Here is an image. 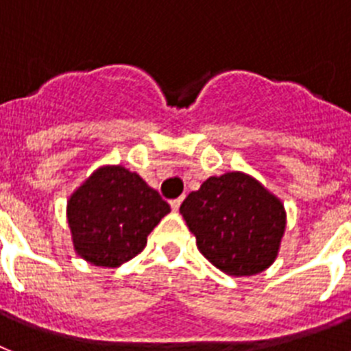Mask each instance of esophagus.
Listing matches in <instances>:
<instances>
[{
  "label": "esophagus",
  "instance_id": "obj_1",
  "mask_svg": "<svg viewBox=\"0 0 351 351\" xmlns=\"http://www.w3.org/2000/svg\"><path fill=\"white\" fill-rule=\"evenodd\" d=\"M182 202H184V198H176V199H171L169 205L171 208H173V212H178V208H180Z\"/></svg>",
  "mask_w": 351,
  "mask_h": 351
}]
</instances>
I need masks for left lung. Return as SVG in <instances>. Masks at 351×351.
Segmentation results:
<instances>
[{
    "mask_svg": "<svg viewBox=\"0 0 351 351\" xmlns=\"http://www.w3.org/2000/svg\"><path fill=\"white\" fill-rule=\"evenodd\" d=\"M202 255L230 276H252L275 262L287 214L280 198L252 175L210 176L180 205Z\"/></svg>",
    "mask_w": 351,
    "mask_h": 351,
    "instance_id": "1",
    "label": "left lung"
}]
</instances>
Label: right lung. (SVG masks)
<instances>
[{"label": "right lung", "mask_w": 351, "mask_h": 351, "mask_svg": "<svg viewBox=\"0 0 351 351\" xmlns=\"http://www.w3.org/2000/svg\"><path fill=\"white\" fill-rule=\"evenodd\" d=\"M169 205L137 173L101 166L67 199V223L78 257L117 267L141 253Z\"/></svg>", "instance_id": "1"}]
</instances>
